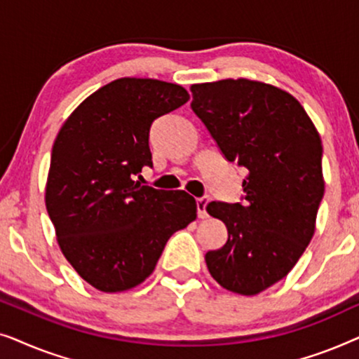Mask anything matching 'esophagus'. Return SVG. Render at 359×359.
I'll return each instance as SVG.
<instances>
[{
    "label": "esophagus",
    "instance_id": "esophagus-1",
    "mask_svg": "<svg viewBox=\"0 0 359 359\" xmlns=\"http://www.w3.org/2000/svg\"><path fill=\"white\" fill-rule=\"evenodd\" d=\"M208 204H209V198H199L198 201H196V205H198V217L199 219L208 217V210H205V208H208Z\"/></svg>",
    "mask_w": 359,
    "mask_h": 359
}]
</instances>
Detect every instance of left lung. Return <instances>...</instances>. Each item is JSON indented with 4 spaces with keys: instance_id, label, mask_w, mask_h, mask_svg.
<instances>
[{
    "instance_id": "left-lung-1",
    "label": "left lung",
    "mask_w": 359,
    "mask_h": 359,
    "mask_svg": "<svg viewBox=\"0 0 359 359\" xmlns=\"http://www.w3.org/2000/svg\"><path fill=\"white\" fill-rule=\"evenodd\" d=\"M191 107L229 161L247 168L243 204H208L229 238L205 253L227 291L255 296L281 281L306 252L323 198L320 135L296 97L263 81L191 86Z\"/></svg>"
}]
</instances>
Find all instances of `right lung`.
Segmentation results:
<instances>
[{
  "label": "right lung",
  "mask_w": 359,
  "mask_h": 359,
  "mask_svg": "<svg viewBox=\"0 0 359 359\" xmlns=\"http://www.w3.org/2000/svg\"><path fill=\"white\" fill-rule=\"evenodd\" d=\"M188 100L176 83L119 78L88 96L58 130L47 212L63 257L97 291L144 283L171 235L196 219L188 193L134 181L151 165V122Z\"/></svg>",
  "instance_id": "1"
}]
</instances>
